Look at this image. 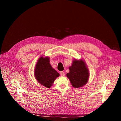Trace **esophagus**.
Here are the masks:
<instances>
[{"mask_svg": "<svg viewBox=\"0 0 121 121\" xmlns=\"http://www.w3.org/2000/svg\"><path fill=\"white\" fill-rule=\"evenodd\" d=\"M60 74L62 76H64L65 75V72L64 71H61L60 72Z\"/></svg>", "mask_w": 121, "mask_h": 121, "instance_id": "esophagus-1", "label": "esophagus"}]
</instances>
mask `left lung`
<instances>
[{
    "mask_svg": "<svg viewBox=\"0 0 121 121\" xmlns=\"http://www.w3.org/2000/svg\"><path fill=\"white\" fill-rule=\"evenodd\" d=\"M69 69L70 71L66 75L73 87L79 88L87 82L89 76V71L84 61L81 59L74 60Z\"/></svg>",
    "mask_w": 121,
    "mask_h": 121,
    "instance_id": "1",
    "label": "left lung"
}]
</instances>
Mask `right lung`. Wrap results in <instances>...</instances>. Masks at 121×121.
Segmentation results:
<instances>
[{
  "label": "right lung",
  "instance_id": "right-lung-1",
  "mask_svg": "<svg viewBox=\"0 0 121 121\" xmlns=\"http://www.w3.org/2000/svg\"><path fill=\"white\" fill-rule=\"evenodd\" d=\"M34 74L38 82L47 88L51 87L56 78L60 75L59 73L52 68L48 57H41L39 59Z\"/></svg>",
  "mask_w": 121,
  "mask_h": 121
}]
</instances>
